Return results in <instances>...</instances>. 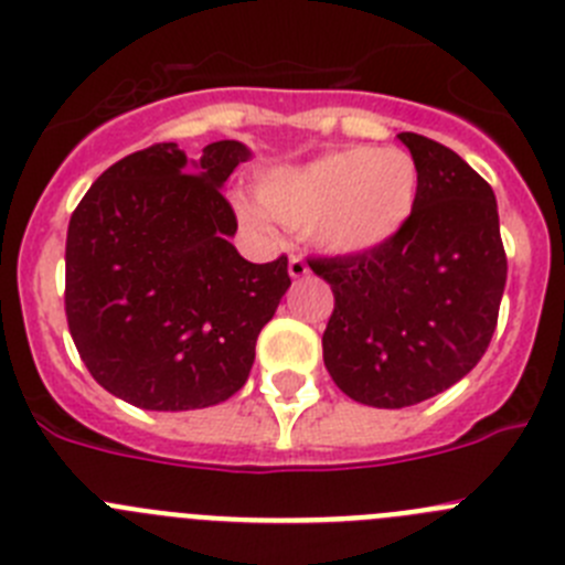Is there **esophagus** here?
<instances>
[{
    "mask_svg": "<svg viewBox=\"0 0 565 565\" xmlns=\"http://www.w3.org/2000/svg\"><path fill=\"white\" fill-rule=\"evenodd\" d=\"M289 278H307L309 276V265L303 256H289Z\"/></svg>",
    "mask_w": 565,
    "mask_h": 565,
    "instance_id": "obj_1",
    "label": "esophagus"
}]
</instances>
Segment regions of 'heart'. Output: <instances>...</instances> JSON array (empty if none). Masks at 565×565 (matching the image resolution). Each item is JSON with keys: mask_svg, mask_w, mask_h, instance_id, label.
I'll return each mask as SVG.
<instances>
[{"mask_svg": "<svg viewBox=\"0 0 565 565\" xmlns=\"http://www.w3.org/2000/svg\"><path fill=\"white\" fill-rule=\"evenodd\" d=\"M420 170L402 147L351 145L265 172L256 200L284 228L309 234L331 256H367L407 231ZM256 223L258 211L242 205Z\"/></svg>", "mask_w": 565, "mask_h": 565, "instance_id": "b5f03b06", "label": "heart"}]
</instances>
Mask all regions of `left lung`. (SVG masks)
<instances>
[{
  "instance_id": "left-lung-1",
  "label": "left lung",
  "mask_w": 565,
  "mask_h": 565,
  "mask_svg": "<svg viewBox=\"0 0 565 565\" xmlns=\"http://www.w3.org/2000/svg\"><path fill=\"white\" fill-rule=\"evenodd\" d=\"M420 170L407 231L367 256L312 258L334 292L323 362L354 402L402 409L482 360L508 281L493 189L449 147L398 134Z\"/></svg>"
}]
</instances>
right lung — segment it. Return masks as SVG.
Here are the masks:
<instances>
[{"instance_id":"add662e5","label":"right lung","mask_w":565,"mask_h":565,"mask_svg":"<svg viewBox=\"0 0 565 565\" xmlns=\"http://www.w3.org/2000/svg\"><path fill=\"white\" fill-rule=\"evenodd\" d=\"M250 158L214 141L125 156L68 220L66 320L88 373L156 413L203 409L247 382L256 337L289 289L287 258L253 265L231 236L223 183Z\"/></svg>"}]
</instances>
